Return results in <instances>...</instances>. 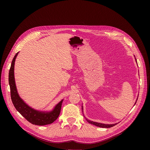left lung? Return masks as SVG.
<instances>
[{"label":"left lung","mask_w":150,"mask_h":150,"mask_svg":"<svg viewBox=\"0 0 150 150\" xmlns=\"http://www.w3.org/2000/svg\"><path fill=\"white\" fill-rule=\"evenodd\" d=\"M82 111H83V106H82ZM86 120L88 122V123H89L91 124H92L93 125H96V126H97V127H100V128H111V127H114V126H115V125L117 124V123H115V124H110L109 125V124H104V123H97V122H94L93 121H91V120H89L87 119H86Z\"/></svg>","instance_id":"1"}]
</instances>
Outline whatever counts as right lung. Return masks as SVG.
I'll return each mask as SVG.
<instances>
[{
	"instance_id": "1",
	"label": "right lung",
	"mask_w": 150,
	"mask_h": 150,
	"mask_svg": "<svg viewBox=\"0 0 150 150\" xmlns=\"http://www.w3.org/2000/svg\"><path fill=\"white\" fill-rule=\"evenodd\" d=\"M18 53L19 52L15 54V56L13 59L8 75V81L10 87L11 98L13 103L17 111L30 123L35 125L40 126L51 124L56 120L59 115L63 100L59 101L54 106L52 111L45 112L39 111L30 107L23 101L22 98H21L18 93L16 86L14 75V62L18 54Z\"/></svg>"
}]
</instances>
